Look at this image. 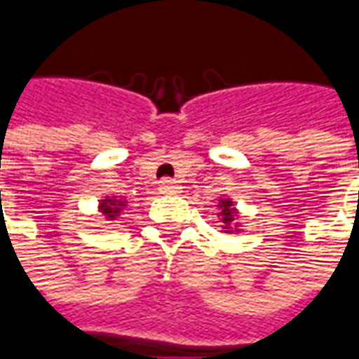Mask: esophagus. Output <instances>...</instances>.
Returning <instances> with one entry per match:
<instances>
[{
	"label": "esophagus",
	"mask_w": 359,
	"mask_h": 359,
	"mask_svg": "<svg viewBox=\"0 0 359 359\" xmlns=\"http://www.w3.org/2000/svg\"><path fill=\"white\" fill-rule=\"evenodd\" d=\"M179 182H175L171 179H163L159 180V190L165 192V194H172V192H179Z\"/></svg>",
	"instance_id": "1"
}]
</instances>
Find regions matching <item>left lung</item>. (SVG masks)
<instances>
[{
	"label": "left lung",
	"mask_w": 359,
	"mask_h": 359,
	"mask_svg": "<svg viewBox=\"0 0 359 359\" xmlns=\"http://www.w3.org/2000/svg\"><path fill=\"white\" fill-rule=\"evenodd\" d=\"M219 208H221V217H223V223L226 225V229L233 225L234 221V210H233V202L231 200H221V203H219Z\"/></svg>",
	"instance_id": "1"
}]
</instances>
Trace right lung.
Masks as SVG:
<instances>
[{
	"mask_svg": "<svg viewBox=\"0 0 359 359\" xmlns=\"http://www.w3.org/2000/svg\"><path fill=\"white\" fill-rule=\"evenodd\" d=\"M118 205H123L121 200H103L102 202V211L107 215L109 219H113L117 213H121V208Z\"/></svg>",
	"mask_w": 359,
	"mask_h": 359,
	"instance_id": "add662e5",
	"label": "right lung"
}]
</instances>
